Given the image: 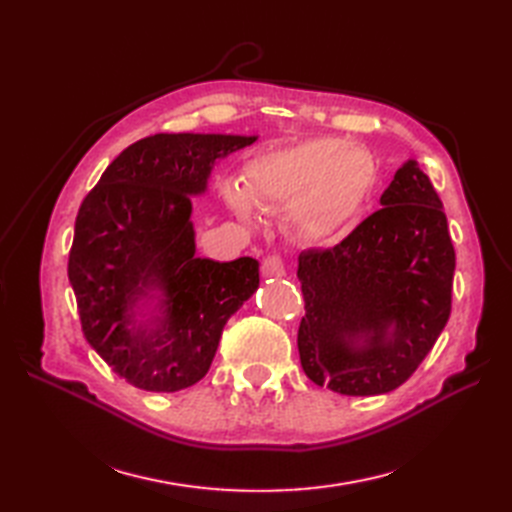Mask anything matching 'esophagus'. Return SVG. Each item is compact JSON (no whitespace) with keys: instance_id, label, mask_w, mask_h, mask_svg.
Instances as JSON below:
<instances>
[{"instance_id":"34e87169","label":"esophagus","mask_w":512,"mask_h":512,"mask_svg":"<svg viewBox=\"0 0 512 512\" xmlns=\"http://www.w3.org/2000/svg\"><path fill=\"white\" fill-rule=\"evenodd\" d=\"M260 271L265 277H282V275H286V262L280 254H271L262 260Z\"/></svg>"}]
</instances>
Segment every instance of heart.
<instances>
[{"label":"heart","mask_w":512,"mask_h":512,"mask_svg":"<svg viewBox=\"0 0 512 512\" xmlns=\"http://www.w3.org/2000/svg\"><path fill=\"white\" fill-rule=\"evenodd\" d=\"M363 151L339 138H312L292 147L262 153L245 168L243 191L228 188L232 207L250 215V203L288 207L290 226L305 239L322 241L342 228L369 185Z\"/></svg>","instance_id":"heart-1"}]
</instances>
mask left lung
I'll use <instances>...</instances> for the list:
<instances>
[{
    "label": "left lung",
    "instance_id": "obj_1",
    "mask_svg": "<svg viewBox=\"0 0 512 512\" xmlns=\"http://www.w3.org/2000/svg\"><path fill=\"white\" fill-rule=\"evenodd\" d=\"M380 203L342 243L299 254L301 367L318 386L352 397L404 384L453 303L455 247L429 177L406 162Z\"/></svg>",
    "mask_w": 512,
    "mask_h": 512
}]
</instances>
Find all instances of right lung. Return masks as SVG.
Instances as JSON below:
<instances>
[{
    "mask_svg": "<svg viewBox=\"0 0 512 512\" xmlns=\"http://www.w3.org/2000/svg\"><path fill=\"white\" fill-rule=\"evenodd\" d=\"M254 136L153 134L123 149L81 203L68 277L83 335L136 389L175 393L211 367L224 324L258 288V262L196 258L190 194L207 188L215 160ZM165 294L158 328L131 307L145 289Z\"/></svg>",
    "mask_w": 512,
    "mask_h": 512,
    "instance_id": "add662e5",
    "label": "right lung"
}]
</instances>
